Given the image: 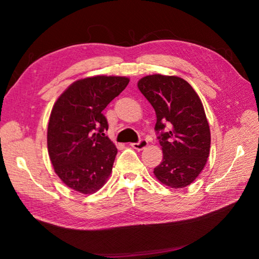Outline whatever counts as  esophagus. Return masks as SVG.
<instances>
[{
  "instance_id": "34e87169",
  "label": "esophagus",
  "mask_w": 259,
  "mask_h": 259,
  "mask_svg": "<svg viewBox=\"0 0 259 259\" xmlns=\"http://www.w3.org/2000/svg\"><path fill=\"white\" fill-rule=\"evenodd\" d=\"M148 146V141L146 139H141L138 142H135V144H131V147L135 148L137 150H142Z\"/></svg>"
}]
</instances>
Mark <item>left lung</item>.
<instances>
[{"mask_svg":"<svg viewBox=\"0 0 259 259\" xmlns=\"http://www.w3.org/2000/svg\"><path fill=\"white\" fill-rule=\"evenodd\" d=\"M138 88L156 111L155 130L163 152L153 174L171 188L189 186L205 167L210 150V129L201 100L188 82L175 75H147Z\"/></svg>","mask_w":259,"mask_h":259,"instance_id":"1","label":"left lung"}]
</instances>
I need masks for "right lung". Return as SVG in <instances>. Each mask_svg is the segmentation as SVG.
I'll return each mask as SVG.
<instances>
[{"instance_id": "obj_1", "label": "right lung", "mask_w": 259, "mask_h": 259, "mask_svg": "<svg viewBox=\"0 0 259 259\" xmlns=\"http://www.w3.org/2000/svg\"><path fill=\"white\" fill-rule=\"evenodd\" d=\"M129 83L125 76L97 75L73 82L52 108L48 151L54 171L71 189L93 194L112 171L117 148L104 135L102 111Z\"/></svg>"}]
</instances>
